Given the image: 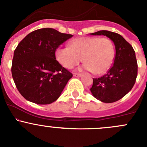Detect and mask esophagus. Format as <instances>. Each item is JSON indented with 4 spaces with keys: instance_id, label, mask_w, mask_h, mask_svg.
Returning <instances> with one entry per match:
<instances>
[{
    "instance_id": "34e87169",
    "label": "esophagus",
    "mask_w": 147,
    "mask_h": 147,
    "mask_svg": "<svg viewBox=\"0 0 147 147\" xmlns=\"http://www.w3.org/2000/svg\"><path fill=\"white\" fill-rule=\"evenodd\" d=\"M73 76L76 77V78H80V77L82 76V74H80V73H74Z\"/></svg>"
}]
</instances>
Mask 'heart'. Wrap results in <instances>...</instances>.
<instances>
[{"label": "heart", "instance_id": "b5f03b06", "mask_svg": "<svg viewBox=\"0 0 147 147\" xmlns=\"http://www.w3.org/2000/svg\"><path fill=\"white\" fill-rule=\"evenodd\" d=\"M115 49L109 38L80 37L72 40L69 47L56 49L55 57L63 67L71 69L82 60V68L91 70L95 75L105 73L113 63Z\"/></svg>", "mask_w": 147, "mask_h": 147}]
</instances>
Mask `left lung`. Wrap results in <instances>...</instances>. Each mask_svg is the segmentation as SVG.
I'll use <instances>...</instances> for the list:
<instances>
[{
    "instance_id": "left-lung-1",
    "label": "left lung",
    "mask_w": 147,
    "mask_h": 147,
    "mask_svg": "<svg viewBox=\"0 0 147 147\" xmlns=\"http://www.w3.org/2000/svg\"><path fill=\"white\" fill-rule=\"evenodd\" d=\"M92 35H105L115 45L114 64L107 73L93 79L90 88L92 95L105 103L118 101L132 89L137 76V62L135 52L121 35L108 30H100Z\"/></svg>"
}]
</instances>
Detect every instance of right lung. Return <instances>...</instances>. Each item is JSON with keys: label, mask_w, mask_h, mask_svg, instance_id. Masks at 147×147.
I'll list each match as a JSON object with an SVG mask.
<instances>
[{"label": "right lung", "mask_w": 147, "mask_h": 147, "mask_svg": "<svg viewBox=\"0 0 147 147\" xmlns=\"http://www.w3.org/2000/svg\"><path fill=\"white\" fill-rule=\"evenodd\" d=\"M53 28H41L26 35L16 48L12 76L21 95L38 105L56 101L72 74L55 58V50L72 38Z\"/></svg>", "instance_id": "add662e5"}]
</instances>
